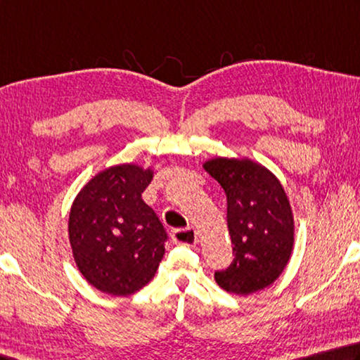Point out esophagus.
I'll list each match as a JSON object with an SVG mask.
<instances>
[{"label": "esophagus", "instance_id": "obj_1", "mask_svg": "<svg viewBox=\"0 0 360 360\" xmlns=\"http://www.w3.org/2000/svg\"><path fill=\"white\" fill-rule=\"evenodd\" d=\"M172 240L174 244L193 247L195 244H197L198 236H197V231H195L193 228H191V226L178 228V230L172 231Z\"/></svg>", "mask_w": 360, "mask_h": 360}]
</instances>
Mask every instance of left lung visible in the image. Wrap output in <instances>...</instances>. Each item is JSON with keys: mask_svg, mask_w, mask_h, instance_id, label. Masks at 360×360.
Returning <instances> with one entry per match:
<instances>
[{"mask_svg": "<svg viewBox=\"0 0 360 360\" xmlns=\"http://www.w3.org/2000/svg\"><path fill=\"white\" fill-rule=\"evenodd\" d=\"M206 172L226 195V224L233 263L214 278L228 292L247 296L272 285L288 264L294 220L282 184L248 159H212Z\"/></svg>", "mask_w": 360, "mask_h": 360, "instance_id": "obj_1", "label": "left lung"}]
</instances>
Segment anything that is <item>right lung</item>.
Masks as SVG:
<instances>
[{
	"mask_svg": "<svg viewBox=\"0 0 360 360\" xmlns=\"http://www.w3.org/2000/svg\"><path fill=\"white\" fill-rule=\"evenodd\" d=\"M151 169L132 163L96 174L77 195L69 239L83 277L102 292L129 296L151 282L165 253L167 231L141 200Z\"/></svg>",
	"mask_w": 360,
	"mask_h": 360,
	"instance_id": "obj_1",
	"label": "right lung"
}]
</instances>
